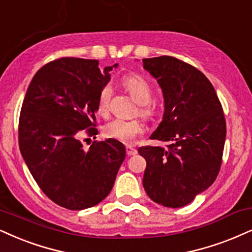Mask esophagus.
Listing matches in <instances>:
<instances>
[{
  "label": "esophagus",
  "instance_id": "obj_1",
  "mask_svg": "<svg viewBox=\"0 0 252 252\" xmlns=\"http://www.w3.org/2000/svg\"><path fill=\"white\" fill-rule=\"evenodd\" d=\"M126 153L128 157H132V155H135L138 153V151L134 147H132V146H126Z\"/></svg>",
  "mask_w": 252,
  "mask_h": 252
}]
</instances>
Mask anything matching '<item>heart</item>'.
<instances>
[{
    "mask_svg": "<svg viewBox=\"0 0 252 252\" xmlns=\"http://www.w3.org/2000/svg\"><path fill=\"white\" fill-rule=\"evenodd\" d=\"M124 88L129 92L132 98L140 104V114L142 117L153 116V107L150 101L152 99V89L147 80L139 74H128L121 79ZM112 97V86L105 84L100 89L97 99V111L101 116H106L110 110V102ZM104 135L108 139H114L120 142H132L139 134L144 132V126L139 120H124L113 119L108 121L102 128Z\"/></svg>",
    "mask_w": 252,
    "mask_h": 252,
    "instance_id": "b5f03b06",
    "label": "heart"
}]
</instances>
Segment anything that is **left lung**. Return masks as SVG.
Listing matches in <instances>:
<instances>
[{"label":"left lung","mask_w":252,"mask_h":252,"mask_svg":"<svg viewBox=\"0 0 252 252\" xmlns=\"http://www.w3.org/2000/svg\"><path fill=\"white\" fill-rule=\"evenodd\" d=\"M142 63L164 100L162 121L151 139L167 144L138 150L147 162L142 185L157 203L187 206L213 185L221 168L226 134L222 105L209 79L190 64L170 56Z\"/></svg>","instance_id":"1"}]
</instances>
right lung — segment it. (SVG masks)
<instances>
[{
	"label": "right lung",
	"mask_w": 252,
	"mask_h": 252,
	"mask_svg": "<svg viewBox=\"0 0 252 252\" xmlns=\"http://www.w3.org/2000/svg\"><path fill=\"white\" fill-rule=\"evenodd\" d=\"M113 66L95 60L65 57L37 71L21 108L18 142L31 175L43 192L70 210L91 208L110 194L125 160V146L114 139L84 150V133H98L99 91Z\"/></svg>",
	"instance_id": "right-lung-1"
}]
</instances>
